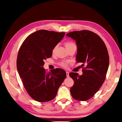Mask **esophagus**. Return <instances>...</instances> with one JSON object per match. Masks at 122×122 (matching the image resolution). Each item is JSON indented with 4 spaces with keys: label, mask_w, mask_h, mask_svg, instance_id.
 <instances>
[{
    "label": "esophagus",
    "mask_w": 122,
    "mask_h": 122,
    "mask_svg": "<svg viewBox=\"0 0 122 122\" xmlns=\"http://www.w3.org/2000/svg\"><path fill=\"white\" fill-rule=\"evenodd\" d=\"M66 76H67V77H68L69 76V72L66 71Z\"/></svg>",
    "instance_id": "34e87169"
}]
</instances>
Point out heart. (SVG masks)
Returning <instances> with one entry per match:
<instances>
[{"label": "heart", "mask_w": 122, "mask_h": 122, "mask_svg": "<svg viewBox=\"0 0 122 122\" xmlns=\"http://www.w3.org/2000/svg\"><path fill=\"white\" fill-rule=\"evenodd\" d=\"M76 45L75 44L72 42V41H67L66 43H65V46H66V47L67 48V47H71V46H75ZM57 47V45H56V46H54V47L52 49V53H55V51H56V50ZM69 64V61H60L59 63V65L61 66L64 67V68H66L68 66V65Z\"/></svg>", "instance_id": "1"}]
</instances>
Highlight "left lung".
Returning <instances> with one entry per match:
<instances>
[{
    "mask_svg": "<svg viewBox=\"0 0 122 122\" xmlns=\"http://www.w3.org/2000/svg\"><path fill=\"white\" fill-rule=\"evenodd\" d=\"M66 36L76 41V61L83 64L82 75L69 73L74 81L71 94L77 101H87L95 95L106 78L109 64L107 48L101 38L90 31H72Z\"/></svg>",
    "mask_w": 122,
    "mask_h": 122,
    "instance_id": "8db88e82",
    "label": "left lung"
}]
</instances>
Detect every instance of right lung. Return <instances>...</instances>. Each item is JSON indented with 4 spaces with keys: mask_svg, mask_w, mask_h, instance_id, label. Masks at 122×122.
Returning a JSON list of instances; mask_svg holds the SVG:
<instances>
[{
    "mask_svg": "<svg viewBox=\"0 0 122 122\" xmlns=\"http://www.w3.org/2000/svg\"><path fill=\"white\" fill-rule=\"evenodd\" d=\"M65 32L41 30L30 35L20 47L17 67L28 94L39 102L55 98L66 77L61 69L47 72L43 67L45 59L50 58L52 49L64 36Z\"/></svg>",
    "mask_w": 122,
    "mask_h": 122,
    "instance_id": "right-lung-1",
    "label": "right lung"
}]
</instances>
